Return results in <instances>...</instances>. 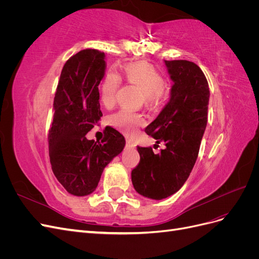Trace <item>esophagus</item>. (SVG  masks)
<instances>
[{"mask_svg":"<svg viewBox=\"0 0 259 259\" xmlns=\"http://www.w3.org/2000/svg\"><path fill=\"white\" fill-rule=\"evenodd\" d=\"M126 146L128 147V148H134L136 145L132 142V140H128V139H126Z\"/></svg>","mask_w":259,"mask_h":259,"instance_id":"1","label":"esophagus"}]
</instances>
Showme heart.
<instances>
[{
  "mask_svg": "<svg viewBox=\"0 0 259 259\" xmlns=\"http://www.w3.org/2000/svg\"><path fill=\"white\" fill-rule=\"evenodd\" d=\"M123 73L130 84L137 86L145 93V100L148 105H155L162 99L166 79L155 66L146 61L132 62L123 67ZM120 86V74L112 69L108 70L100 85V100L106 107H110L114 103ZM143 122L142 115L128 109H121L110 116L112 126L130 136L136 134L138 126Z\"/></svg>",
  "mask_w": 259,
  "mask_h": 259,
  "instance_id": "obj_1",
  "label": "heart"
}]
</instances>
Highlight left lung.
Here are the masks:
<instances>
[{"instance_id": "1", "label": "left lung", "mask_w": 259, "mask_h": 259, "mask_svg": "<svg viewBox=\"0 0 259 259\" xmlns=\"http://www.w3.org/2000/svg\"><path fill=\"white\" fill-rule=\"evenodd\" d=\"M171 86L170 99L145 132L164 143L154 154L151 147H137L138 165L132 170L135 190L146 198L162 200L177 192L197 161L207 123L209 89L198 65L189 60H165Z\"/></svg>"}]
</instances>
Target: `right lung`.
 Wrapping results in <instances>:
<instances>
[{
	"instance_id": "add662e5",
	"label": "right lung",
	"mask_w": 259,
	"mask_h": 259,
	"mask_svg": "<svg viewBox=\"0 0 259 259\" xmlns=\"http://www.w3.org/2000/svg\"><path fill=\"white\" fill-rule=\"evenodd\" d=\"M105 68V53L92 49L76 53L66 61L55 93L50 161L58 182L77 197L95 191L104 168L125 146L123 135L110 126L101 143L85 136L103 116L98 85Z\"/></svg>"
}]
</instances>
